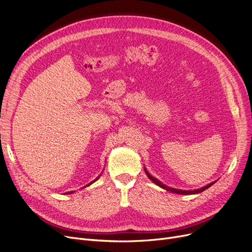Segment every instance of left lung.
I'll return each mask as SVG.
<instances>
[{"label": "left lung", "instance_id": "8db88e82", "mask_svg": "<svg viewBox=\"0 0 252 252\" xmlns=\"http://www.w3.org/2000/svg\"><path fill=\"white\" fill-rule=\"evenodd\" d=\"M145 171H146V174H147L148 178H149L152 182H154L156 185H158V186L161 187V188H163V189H165V190H167V191H170V192H173V193H178V194H184V195H186V194H188V195H189V194H197V193H200V192L204 191L205 189L209 188L210 186H213V185L215 184V182H214V183H210V184H208V185H207V186H205V187H203V188H200V189H198V190H193V191L179 190V189H175V188H170V187H168V186H165V185H163L161 182H159V181H158L157 179H155L154 177H152L150 174H148L146 169H145Z\"/></svg>", "mask_w": 252, "mask_h": 252}]
</instances>
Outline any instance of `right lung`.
Returning a JSON list of instances; mask_svg holds the SVG:
<instances>
[{
  "label": "right lung",
  "mask_w": 252,
  "mask_h": 252,
  "mask_svg": "<svg viewBox=\"0 0 252 252\" xmlns=\"http://www.w3.org/2000/svg\"><path fill=\"white\" fill-rule=\"evenodd\" d=\"M97 180H98V178H97V179H95V180H94V181H93V182H91V183H90V184H88V185H87V186H86V187H88V186H90V185H91V184H93V183H94V182H95V181H97ZM72 192H73V191H71V192H67V193H66V194H68V193H72Z\"/></svg>",
  "instance_id": "right-lung-1"
}]
</instances>
